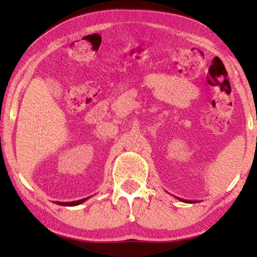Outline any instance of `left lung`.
<instances>
[{
    "instance_id": "8db88e82",
    "label": "left lung",
    "mask_w": 257,
    "mask_h": 257,
    "mask_svg": "<svg viewBox=\"0 0 257 257\" xmlns=\"http://www.w3.org/2000/svg\"><path fill=\"white\" fill-rule=\"evenodd\" d=\"M180 200V201H184V202H189V203H192V201H186V200H181V199H179Z\"/></svg>"
}]
</instances>
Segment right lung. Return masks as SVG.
Returning a JSON list of instances; mask_svg holds the SVG:
<instances>
[{"label":"right lung","instance_id":"right-lung-1","mask_svg":"<svg viewBox=\"0 0 257 257\" xmlns=\"http://www.w3.org/2000/svg\"><path fill=\"white\" fill-rule=\"evenodd\" d=\"M90 198V196H89ZM89 198H85V199H82V200H78V201H72V202H56L57 205H62V206H78L80 203H83L84 201H86Z\"/></svg>","mask_w":257,"mask_h":257}]
</instances>
